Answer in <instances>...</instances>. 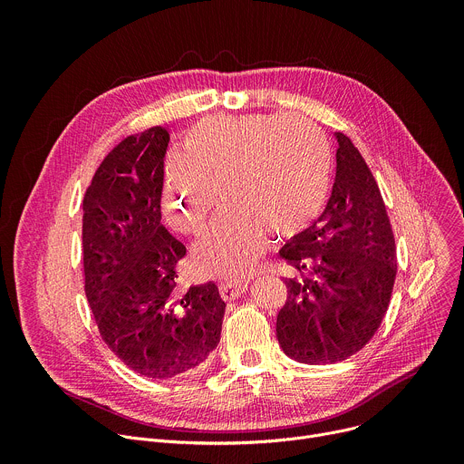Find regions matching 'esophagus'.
Masks as SVG:
<instances>
[{
  "instance_id": "1",
  "label": "esophagus",
  "mask_w": 464,
  "mask_h": 464,
  "mask_svg": "<svg viewBox=\"0 0 464 464\" xmlns=\"http://www.w3.org/2000/svg\"><path fill=\"white\" fill-rule=\"evenodd\" d=\"M220 288V295L226 299V301H233L237 299L238 295H242L247 288V281L246 279H231V281H224L218 285Z\"/></svg>"
}]
</instances>
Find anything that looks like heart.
<instances>
[{
    "mask_svg": "<svg viewBox=\"0 0 464 464\" xmlns=\"http://www.w3.org/2000/svg\"><path fill=\"white\" fill-rule=\"evenodd\" d=\"M333 150L317 124L297 115H218L194 126L165 167V211L187 235H202L229 206L198 256L222 277L244 276L266 235H304L324 211Z\"/></svg>",
    "mask_w": 464,
    "mask_h": 464,
    "instance_id": "obj_1",
    "label": "heart"
}]
</instances>
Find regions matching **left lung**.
Wrapping results in <instances>:
<instances>
[{
	"label": "left lung",
	"mask_w": 464,
	"mask_h": 464,
	"mask_svg": "<svg viewBox=\"0 0 464 464\" xmlns=\"http://www.w3.org/2000/svg\"><path fill=\"white\" fill-rule=\"evenodd\" d=\"M338 138L336 179L319 220L281 249L295 270L276 333L292 360L343 362L363 349L387 312L396 247L378 183L354 143Z\"/></svg>",
	"instance_id": "1"
}]
</instances>
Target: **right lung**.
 I'll list each match as a JSON object with an SVG mask.
<instances>
[{
	"label": "right lung",
	"mask_w": 464,
	"mask_h": 464,
	"mask_svg": "<svg viewBox=\"0 0 464 464\" xmlns=\"http://www.w3.org/2000/svg\"><path fill=\"white\" fill-rule=\"evenodd\" d=\"M169 141L163 126L124 138L82 202L84 292L101 338L126 367L156 380L206 362L226 308L215 283L178 288L187 247L161 224Z\"/></svg>",
	"instance_id": "right-lung-1"
}]
</instances>
